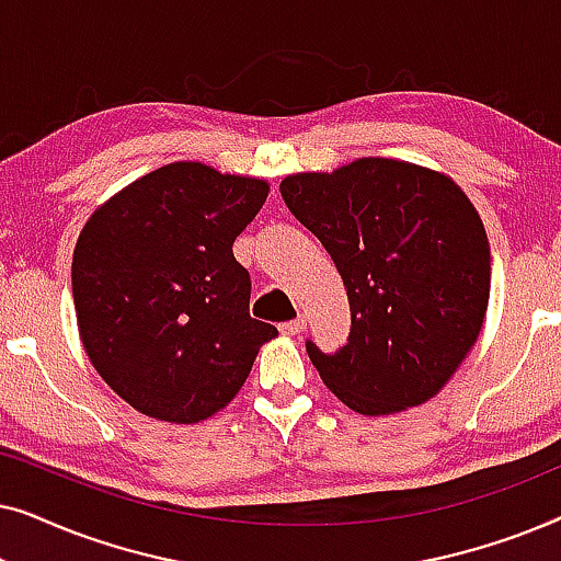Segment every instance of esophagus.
<instances>
[{"instance_id": "esophagus-1", "label": "esophagus", "mask_w": 561, "mask_h": 561, "mask_svg": "<svg viewBox=\"0 0 561 561\" xmlns=\"http://www.w3.org/2000/svg\"><path fill=\"white\" fill-rule=\"evenodd\" d=\"M304 329H306V319H304V317L290 319V321H283V324H280V332H283V334H288V336L301 334Z\"/></svg>"}]
</instances>
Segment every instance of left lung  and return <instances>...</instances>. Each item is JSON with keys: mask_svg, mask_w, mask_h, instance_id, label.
Here are the masks:
<instances>
[{"mask_svg": "<svg viewBox=\"0 0 561 561\" xmlns=\"http://www.w3.org/2000/svg\"><path fill=\"white\" fill-rule=\"evenodd\" d=\"M290 214L332 255L350 298L336 352L306 340L327 388L380 416L439 393L478 340L490 296L485 227L455 181L393 158L280 183Z\"/></svg>", "mask_w": 561, "mask_h": 561, "instance_id": "left-lung-1", "label": "left lung"}]
</instances>
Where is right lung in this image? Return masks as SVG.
Returning <instances> with one entry per match:
<instances>
[{
	"label": "right lung",
	"mask_w": 561,
	"mask_h": 561,
	"mask_svg": "<svg viewBox=\"0 0 561 561\" xmlns=\"http://www.w3.org/2000/svg\"><path fill=\"white\" fill-rule=\"evenodd\" d=\"M265 198V181L171 163L83 227L71 267L81 342L106 386L145 416L209 419L278 334L250 317V273L232 252Z\"/></svg>",
	"instance_id": "1"
}]
</instances>
